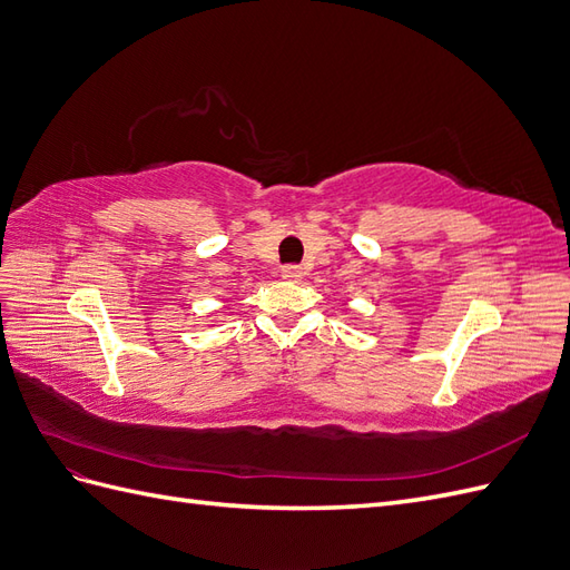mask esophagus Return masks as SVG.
I'll list each match as a JSON object with an SVG mask.
<instances>
[{"label": "esophagus", "instance_id": "obj_1", "mask_svg": "<svg viewBox=\"0 0 570 570\" xmlns=\"http://www.w3.org/2000/svg\"><path fill=\"white\" fill-rule=\"evenodd\" d=\"M283 278L285 281H299L302 278V268L297 266V264H287V266H283Z\"/></svg>", "mask_w": 570, "mask_h": 570}]
</instances>
